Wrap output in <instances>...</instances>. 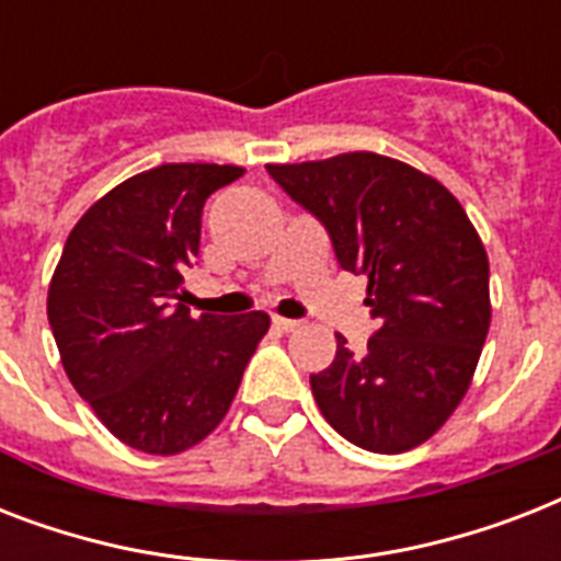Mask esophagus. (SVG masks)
<instances>
[{"mask_svg": "<svg viewBox=\"0 0 561 561\" xmlns=\"http://www.w3.org/2000/svg\"><path fill=\"white\" fill-rule=\"evenodd\" d=\"M273 325H276L279 332H294V329H299V320H288V317H273Z\"/></svg>", "mask_w": 561, "mask_h": 561, "instance_id": "34e87169", "label": "esophagus"}]
</instances>
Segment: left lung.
Masks as SVG:
<instances>
[{
  "label": "left lung",
  "instance_id": "1",
  "mask_svg": "<svg viewBox=\"0 0 561 561\" xmlns=\"http://www.w3.org/2000/svg\"><path fill=\"white\" fill-rule=\"evenodd\" d=\"M314 215L343 271L367 276V352L337 334L311 375L325 422L358 448L399 454L434 436L469 390L489 332V259L451 192L381 153L267 165Z\"/></svg>",
  "mask_w": 561,
  "mask_h": 561
}]
</instances>
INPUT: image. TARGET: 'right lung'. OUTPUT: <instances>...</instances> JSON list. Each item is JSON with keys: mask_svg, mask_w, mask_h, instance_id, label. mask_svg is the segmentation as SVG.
Returning <instances> with one entry per match:
<instances>
[{"mask_svg": "<svg viewBox=\"0 0 561 561\" xmlns=\"http://www.w3.org/2000/svg\"><path fill=\"white\" fill-rule=\"evenodd\" d=\"M244 169L171 162L125 180L66 238L48 288V325L69 381L113 436L180 454L236 399L264 311L192 317L180 302L197 262L203 203Z\"/></svg>", "mask_w": 561, "mask_h": 561, "instance_id": "add662e5", "label": "right lung"}]
</instances>
